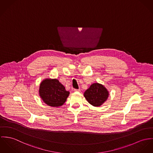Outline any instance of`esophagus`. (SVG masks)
Returning <instances> with one entry per match:
<instances>
[{
	"label": "esophagus",
	"mask_w": 153,
	"mask_h": 153,
	"mask_svg": "<svg viewBox=\"0 0 153 153\" xmlns=\"http://www.w3.org/2000/svg\"><path fill=\"white\" fill-rule=\"evenodd\" d=\"M74 91H80V89H76L75 88V89H74Z\"/></svg>",
	"instance_id": "esophagus-1"
}]
</instances>
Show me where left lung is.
I'll list each match as a JSON object with an SVG mask.
<instances>
[{
  "label": "left lung",
  "mask_w": 153,
  "mask_h": 153,
  "mask_svg": "<svg viewBox=\"0 0 153 153\" xmlns=\"http://www.w3.org/2000/svg\"><path fill=\"white\" fill-rule=\"evenodd\" d=\"M84 96L90 104L98 107L106 101L108 97V91L102 85L93 83L85 90Z\"/></svg>",
  "instance_id": "1"
}]
</instances>
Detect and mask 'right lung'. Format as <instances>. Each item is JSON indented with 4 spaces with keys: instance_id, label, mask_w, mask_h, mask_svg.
Instances as JSON below:
<instances>
[{
    "instance_id": "1",
    "label": "right lung",
    "mask_w": 153,
    "mask_h": 153,
    "mask_svg": "<svg viewBox=\"0 0 153 153\" xmlns=\"http://www.w3.org/2000/svg\"><path fill=\"white\" fill-rule=\"evenodd\" d=\"M70 92L57 79H47L42 82L39 94L43 101L51 107L62 105L67 100Z\"/></svg>"
}]
</instances>
